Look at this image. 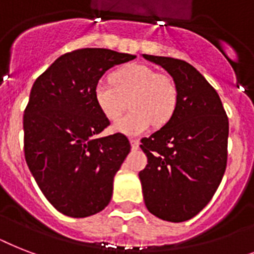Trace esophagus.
<instances>
[{
	"label": "esophagus",
	"mask_w": 254,
	"mask_h": 254,
	"mask_svg": "<svg viewBox=\"0 0 254 254\" xmlns=\"http://www.w3.org/2000/svg\"><path fill=\"white\" fill-rule=\"evenodd\" d=\"M130 145H131V149L133 150H137L139 147V141L138 139H135V138H131L130 139Z\"/></svg>",
	"instance_id": "obj_1"
}]
</instances>
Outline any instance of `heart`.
Wrapping results in <instances>:
<instances>
[{
	"instance_id": "1",
	"label": "heart",
	"mask_w": 254,
	"mask_h": 254,
	"mask_svg": "<svg viewBox=\"0 0 254 254\" xmlns=\"http://www.w3.org/2000/svg\"><path fill=\"white\" fill-rule=\"evenodd\" d=\"M111 81H99L93 96L100 112L115 121L127 107L133 108L115 124V130L137 135L155 124L166 123L178 101V89L171 77L143 64H129L112 73Z\"/></svg>"
}]
</instances>
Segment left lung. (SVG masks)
I'll use <instances>...</instances> for the list:
<instances>
[{
  "mask_svg": "<svg viewBox=\"0 0 254 254\" xmlns=\"http://www.w3.org/2000/svg\"><path fill=\"white\" fill-rule=\"evenodd\" d=\"M173 76L178 101L171 119L141 139L147 157L139 171L149 212L181 223L200 212L220 185L228 157V117L215 88L181 59L142 55Z\"/></svg>",
  "mask_w": 254,
  "mask_h": 254,
  "instance_id": "8db88e82",
  "label": "left lung"
}]
</instances>
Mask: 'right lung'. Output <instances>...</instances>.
<instances>
[{"instance_id": "add662e5", "label": "right lung", "mask_w": 254, "mask_h": 254, "mask_svg": "<svg viewBox=\"0 0 254 254\" xmlns=\"http://www.w3.org/2000/svg\"><path fill=\"white\" fill-rule=\"evenodd\" d=\"M134 58L108 49L75 50L58 58L31 88L23 115L26 163L63 215L91 216L111 201L130 142L121 133L97 138L111 123L93 89L108 69Z\"/></svg>"}]
</instances>
